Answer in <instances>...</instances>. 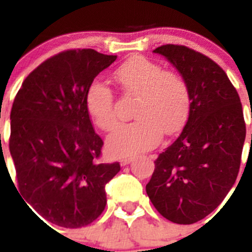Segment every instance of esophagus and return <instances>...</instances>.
I'll return each instance as SVG.
<instances>
[{"label": "esophagus", "mask_w": 252, "mask_h": 252, "mask_svg": "<svg viewBox=\"0 0 252 252\" xmlns=\"http://www.w3.org/2000/svg\"><path fill=\"white\" fill-rule=\"evenodd\" d=\"M131 161H132V158L125 157V158H121V159H120V162H121V165H127V164H130Z\"/></svg>", "instance_id": "esophagus-1"}]
</instances>
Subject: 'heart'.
<instances>
[{
  "label": "heart",
  "mask_w": 252,
  "mask_h": 252,
  "mask_svg": "<svg viewBox=\"0 0 252 252\" xmlns=\"http://www.w3.org/2000/svg\"><path fill=\"white\" fill-rule=\"evenodd\" d=\"M127 94L137 95L133 116L137 120L120 125L107 137V148L115 155H137L155 148L162 132L174 133L183 126L190 107V92L183 77L164 70L144 57L125 62L115 73ZM86 107L99 128L110 131L117 124L115 97L101 81H93L86 92Z\"/></svg>",
  "instance_id": "1"
}]
</instances>
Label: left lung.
Returning <instances> with one entry per match:
<instances>
[{"instance_id": "left-lung-1", "label": "left lung", "mask_w": 252, "mask_h": 252, "mask_svg": "<svg viewBox=\"0 0 252 252\" xmlns=\"http://www.w3.org/2000/svg\"><path fill=\"white\" fill-rule=\"evenodd\" d=\"M154 53L186 79L190 107L183 131L154 161L146 193L162 217L192 224L212 213L235 184L246 137L242 104L223 69L202 53L173 44Z\"/></svg>"}]
</instances>
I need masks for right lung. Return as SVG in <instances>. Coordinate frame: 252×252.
Listing matches in <instances>:
<instances>
[{
	"mask_svg": "<svg viewBox=\"0 0 252 252\" xmlns=\"http://www.w3.org/2000/svg\"><path fill=\"white\" fill-rule=\"evenodd\" d=\"M116 58L93 49L62 51L26 77L13 101L8 146L19 192L57 226L79 228L97 220L104 187L121 169L99 161L103 141L86 107L88 86Z\"/></svg>",
	"mask_w": 252,
	"mask_h": 252,
	"instance_id": "add662e5",
	"label": "right lung"
}]
</instances>
